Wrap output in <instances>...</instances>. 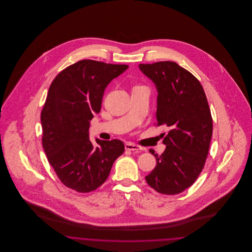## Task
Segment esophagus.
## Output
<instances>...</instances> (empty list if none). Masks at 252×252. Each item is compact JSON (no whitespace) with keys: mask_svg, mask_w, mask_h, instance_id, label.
I'll return each instance as SVG.
<instances>
[{"mask_svg":"<svg viewBox=\"0 0 252 252\" xmlns=\"http://www.w3.org/2000/svg\"><path fill=\"white\" fill-rule=\"evenodd\" d=\"M125 148L126 150H129V151H134V152H140L143 150V148L139 145H136V144H132V143H126L125 144Z\"/></svg>","mask_w":252,"mask_h":252,"instance_id":"esophagus-1","label":"esophagus"}]
</instances>
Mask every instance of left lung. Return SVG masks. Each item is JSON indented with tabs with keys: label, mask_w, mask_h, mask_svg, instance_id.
Wrapping results in <instances>:
<instances>
[{
	"label": "left lung",
	"mask_w": 252,
	"mask_h": 252,
	"mask_svg": "<svg viewBox=\"0 0 252 252\" xmlns=\"http://www.w3.org/2000/svg\"><path fill=\"white\" fill-rule=\"evenodd\" d=\"M139 68L156 85L157 126L170 128L162 142L164 152L158 155L150 149L157 164L145 180L158 192L177 194L192 185L208 156L213 119L207 97L200 82L176 62Z\"/></svg>",
	"instance_id": "8db88e82"
}]
</instances>
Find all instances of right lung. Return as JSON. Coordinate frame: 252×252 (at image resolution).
I'll list each match as a JSON object with an SVG mask.
<instances>
[{"label":"right lung","instance_id":"right-lung-1","mask_svg":"<svg viewBox=\"0 0 252 252\" xmlns=\"http://www.w3.org/2000/svg\"><path fill=\"white\" fill-rule=\"evenodd\" d=\"M128 68L96 60H80L64 69L50 86L41 110L42 146L60 181L78 192L101 186L113 162L125 151L120 140L89 138L90 121L101 109L105 89Z\"/></svg>","mask_w":252,"mask_h":252}]
</instances>
